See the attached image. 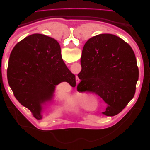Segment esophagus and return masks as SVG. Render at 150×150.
<instances>
[{
  "label": "esophagus",
  "mask_w": 150,
  "mask_h": 150,
  "mask_svg": "<svg viewBox=\"0 0 150 150\" xmlns=\"http://www.w3.org/2000/svg\"><path fill=\"white\" fill-rule=\"evenodd\" d=\"M79 80L78 79H76V83H79Z\"/></svg>",
  "instance_id": "1"
}]
</instances>
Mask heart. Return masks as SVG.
I'll return each mask as SVG.
<instances>
[{
	"label": "heart",
	"mask_w": 150,
	"mask_h": 150,
	"mask_svg": "<svg viewBox=\"0 0 150 150\" xmlns=\"http://www.w3.org/2000/svg\"><path fill=\"white\" fill-rule=\"evenodd\" d=\"M87 99V96L86 95H79L76 97V101L79 103H82L84 102L86 99Z\"/></svg>",
	"instance_id": "obj_1"
}]
</instances>
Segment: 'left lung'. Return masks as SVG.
I'll use <instances>...</instances> for the list:
<instances>
[{"mask_svg":"<svg viewBox=\"0 0 150 150\" xmlns=\"http://www.w3.org/2000/svg\"><path fill=\"white\" fill-rule=\"evenodd\" d=\"M79 92L99 95L107 104L103 114L115 116L134 97L139 77L137 59L125 40L110 34L90 38L83 49Z\"/></svg>","mask_w":150,"mask_h":150,"instance_id":"1","label":"left lung"}]
</instances>
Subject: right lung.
Returning a JSON list of instances; mask_svg holds the SVG:
<instances>
[{
  "instance_id": "obj_1",
  "label": "right lung",
  "mask_w": 150,
  "mask_h": 150,
  "mask_svg": "<svg viewBox=\"0 0 150 150\" xmlns=\"http://www.w3.org/2000/svg\"><path fill=\"white\" fill-rule=\"evenodd\" d=\"M7 80L14 96L38 120L42 104L52 100L61 82L76 86V76L63 61L59 44L40 34L22 39L13 47L7 67Z\"/></svg>"
}]
</instances>
